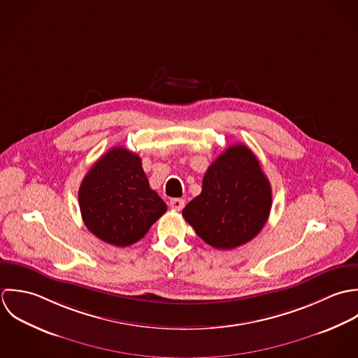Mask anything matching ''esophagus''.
I'll use <instances>...</instances> for the list:
<instances>
[{
    "label": "esophagus",
    "mask_w": 358,
    "mask_h": 358,
    "mask_svg": "<svg viewBox=\"0 0 358 358\" xmlns=\"http://www.w3.org/2000/svg\"><path fill=\"white\" fill-rule=\"evenodd\" d=\"M184 206H185V201H184V199L174 198V199H171V201H170V208H171V209H174V210H177V212L182 210V209H184Z\"/></svg>",
    "instance_id": "esophagus-1"
}]
</instances>
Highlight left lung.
Wrapping results in <instances>:
<instances>
[{
	"label": "left lung",
	"mask_w": 358,
	"mask_h": 358,
	"mask_svg": "<svg viewBox=\"0 0 358 358\" xmlns=\"http://www.w3.org/2000/svg\"><path fill=\"white\" fill-rule=\"evenodd\" d=\"M271 202V185L257 157L238 143L209 166L202 192L185 206L182 215L208 245L229 250L262 231Z\"/></svg>",
	"instance_id": "1"
}]
</instances>
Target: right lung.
<instances>
[{"label": "right lung", "mask_w": 358, "mask_h": 358, "mask_svg": "<svg viewBox=\"0 0 358 358\" xmlns=\"http://www.w3.org/2000/svg\"><path fill=\"white\" fill-rule=\"evenodd\" d=\"M78 205L85 227L119 248L138 242L167 210L149 187L141 157L123 146L95 162L81 181Z\"/></svg>", "instance_id": "obj_1"}]
</instances>
